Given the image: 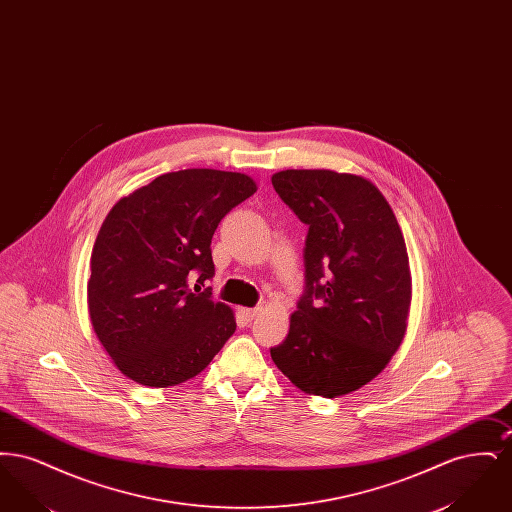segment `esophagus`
<instances>
[{
  "mask_svg": "<svg viewBox=\"0 0 512 512\" xmlns=\"http://www.w3.org/2000/svg\"><path fill=\"white\" fill-rule=\"evenodd\" d=\"M240 313H242V317H244V320H247V322H251L253 318L259 315V309H240Z\"/></svg>",
  "mask_w": 512,
  "mask_h": 512,
  "instance_id": "1",
  "label": "esophagus"
}]
</instances>
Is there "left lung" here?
<instances>
[{"instance_id":"1","label":"left lung","mask_w":512,"mask_h":512,"mask_svg":"<svg viewBox=\"0 0 512 512\" xmlns=\"http://www.w3.org/2000/svg\"><path fill=\"white\" fill-rule=\"evenodd\" d=\"M272 186L309 232L305 292L270 357L309 395L357 391L386 368L407 330L401 228L382 192L357 174L290 169L272 174Z\"/></svg>"}]
</instances>
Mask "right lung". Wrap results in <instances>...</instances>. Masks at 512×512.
Instances as JSON below:
<instances>
[{
  "mask_svg": "<svg viewBox=\"0 0 512 512\" xmlns=\"http://www.w3.org/2000/svg\"><path fill=\"white\" fill-rule=\"evenodd\" d=\"M255 192L242 172L186 169L157 176L109 211L92 249L88 313L124 376L149 388L182 384L234 334L232 309L190 284L215 276L213 234Z\"/></svg>",
  "mask_w": 512,
  "mask_h": 512,
  "instance_id": "obj_1",
  "label": "right lung"
}]
</instances>
